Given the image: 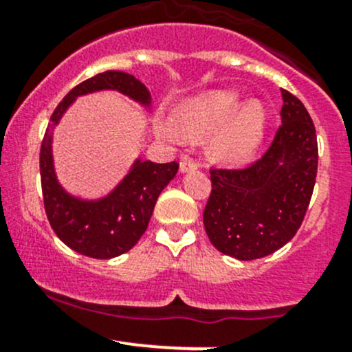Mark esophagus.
I'll return each mask as SVG.
<instances>
[{
  "label": "esophagus",
  "instance_id": "obj_1",
  "mask_svg": "<svg viewBox=\"0 0 352 352\" xmlns=\"http://www.w3.org/2000/svg\"><path fill=\"white\" fill-rule=\"evenodd\" d=\"M197 168V163L192 162V160H187L184 158L182 162H180V172L186 173V172H192V170Z\"/></svg>",
  "mask_w": 352,
  "mask_h": 352
}]
</instances>
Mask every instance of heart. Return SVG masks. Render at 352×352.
<instances>
[{"mask_svg":"<svg viewBox=\"0 0 352 352\" xmlns=\"http://www.w3.org/2000/svg\"><path fill=\"white\" fill-rule=\"evenodd\" d=\"M242 100L236 90H211L186 98L173 109V123L160 124L165 140L179 143L182 136L202 138L204 151L221 165L247 163L261 148L269 112L258 98Z\"/></svg>","mask_w":352,"mask_h":352,"instance_id":"b5f03b06","label":"heart"}]
</instances>
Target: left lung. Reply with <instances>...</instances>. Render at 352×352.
Returning <instances> with one entry per match:
<instances>
[{"instance_id": "obj_1", "label": "left lung", "mask_w": 352, "mask_h": 352, "mask_svg": "<svg viewBox=\"0 0 352 352\" xmlns=\"http://www.w3.org/2000/svg\"><path fill=\"white\" fill-rule=\"evenodd\" d=\"M281 120L271 148L247 168H212L204 228L221 254L254 261L279 250L305 218L318 166L317 133L305 105L281 90Z\"/></svg>"}]
</instances>
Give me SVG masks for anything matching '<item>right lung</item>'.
<instances>
[{"label": "right lung", "mask_w": 352, "mask_h": 352, "mask_svg": "<svg viewBox=\"0 0 352 352\" xmlns=\"http://www.w3.org/2000/svg\"><path fill=\"white\" fill-rule=\"evenodd\" d=\"M119 91L141 107L151 110L150 90L133 74L105 71L74 87L51 116L41 146V182L49 223L71 250L91 258H112L138 243L162 190L177 175L175 162L153 163L136 158L129 172L104 197L83 199L59 184L52 156V134L78 97L95 91Z\"/></svg>", "instance_id": "add662e5"}]
</instances>
